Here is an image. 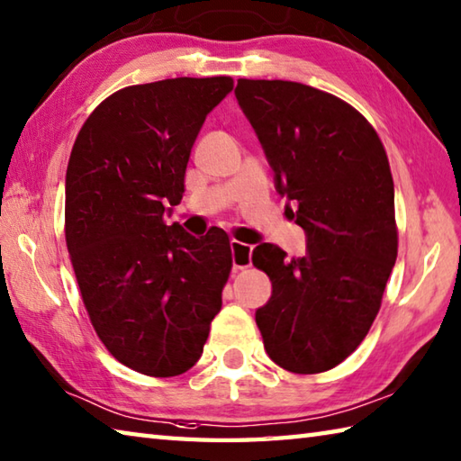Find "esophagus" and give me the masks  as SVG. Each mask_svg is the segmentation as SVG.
<instances>
[{"label":"esophagus","mask_w":461,"mask_h":461,"mask_svg":"<svg viewBox=\"0 0 461 461\" xmlns=\"http://www.w3.org/2000/svg\"><path fill=\"white\" fill-rule=\"evenodd\" d=\"M230 248H231V262L236 270H244V267L252 264V246L241 244L238 240H231Z\"/></svg>","instance_id":"obj_1"}]
</instances>
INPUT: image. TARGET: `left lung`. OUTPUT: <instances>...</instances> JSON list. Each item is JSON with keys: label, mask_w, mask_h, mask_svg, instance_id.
Returning a JSON list of instances; mask_svg holds the SVG:
<instances>
[{"label": "left lung", "mask_w": 461, "mask_h": 461, "mask_svg": "<svg viewBox=\"0 0 461 461\" xmlns=\"http://www.w3.org/2000/svg\"><path fill=\"white\" fill-rule=\"evenodd\" d=\"M233 92L306 233L303 258L274 244L252 252L272 280L256 311L264 348L286 371H329L366 337L397 259L387 153L365 116L329 92L246 78Z\"/></svg>", "instance_id": "1"}]
</instances>
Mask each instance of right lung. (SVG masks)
I'll use <instances>...</instances> for the list:
<instances>
[{
	"mask_svg": "<svg viewBox=\"0 0 461 461\" xmlns=\"http://www.w3.org/2000/svg\"><path fill=\"white\" fill-rule=\"evenodd\" d=\"M230 77L127 86L92 113L66 169V246L92 326L116 361L149 376L189 371L203 353L231 270L228 233L175 221L185 169Z\"/></svg>",
	"mask_w": 461,
	"mask_h": 461,
	"instance_id": "obj_1",
	"label": "right lung"
}]
</instances>
